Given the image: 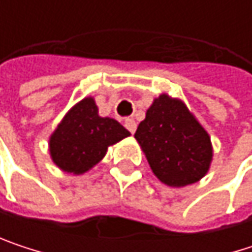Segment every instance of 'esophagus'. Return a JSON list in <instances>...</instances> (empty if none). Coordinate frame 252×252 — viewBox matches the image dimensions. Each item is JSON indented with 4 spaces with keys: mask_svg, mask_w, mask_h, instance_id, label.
Here are the masks:
<instances>
[{
    "mask_svg": "<svg viewBox=\"0 0 252 252\" xmlns=\"http://www.w3.org/2000/svg\"><path fill=\"white\" fill-rule=\"evenodd\" d=\"M124 126L126 128L131 132V134H134L135 132V128H137V124H135V121L132 120V118H126V123H124Z\"/></svg>",
    "mask_w": 252,
    "mask_h": 252,
    "instance_id": "34e87169",
    "label": "esophagus"
}]
</instances>
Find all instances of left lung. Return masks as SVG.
<instances>
[{"label":"left lung","mask_w":252,"mask_h":252,"mask_svg":"<svg viewBox=\"0 0 252 252\" xmlns=\"http://www.w3.org/2000/svg\"><path fill=\"white\" fill-rule=\"evenodd\" d=\"M134 137L153 174L165 185H191L210 169V135L181 99L166 93L156 97Z\"/></svg>","instance_id":"left-lung-1"}]
</instances>
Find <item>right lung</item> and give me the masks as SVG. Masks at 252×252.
<instances>
[{
    "mask_svg": "<svg viewBox=\"0 0 252 252\" xmlns=\"http://www.w3.org/2000/svg\"><path fill=\"white\" fill-rule=\"evenodd\" d=\"M129 135L118 121L100 117L92 96L76 103L49 137L52 162L64 172L81 175L97 165L108 147Z\"/></svg>",
    "mask_w": 252,
    "mask_h": 252,
    "instance_id": "add662e5",
    "label": "right lung"
}]
</instances>
